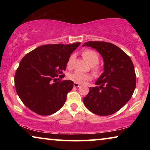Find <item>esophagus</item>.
<instances>
[{
    "instance_id": "34e87169",
    "label": "esophagus",
    "mask_w": 150,
    "mask_h": 150,
    "mask_svg": "<svg viewBox=\"0 0 150 150\" xmlns=\"http://www.w3.org/2000/svg\"><path fill=\"white\" fill-rule=\"evenodd\" d=\"M73 86H74V87L78 88V87H79V83H73Z\"/></svg>"
}]
</instances>
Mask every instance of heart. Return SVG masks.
<instances>
[{"mask_svg":"<svg viewBox=\"0 0 150 150\" xmlns=\"http://www.w3.org/2000/svg\"><path fill=\"white\" fill-rule=\"evenodd\" d=\"M83 57L84 59L87 61V62L89 63L91 65H95L97 64L99 60V57H98V54H96L95 52L91 50H86L83 52ZM73 56L69 58V61L67 62V66L68 67H70L71 65V62L73 59ZM93 69L95 71V73H97L98 71V69L97 67H94ZM69 79L73 81V82L80 83V84H83L87 82V81L91 80L92 79V75L90 73H83L80 71H74L69 75Z\"/></svg>","mask_w":150,"mask_h":150,"instance_id":"1","label":"heart"}]
</instances>
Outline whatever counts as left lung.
<instances>
[{
    "mask_svg": "<svg viewBox=\"0 0 150 150\" xmlns=\"http://www.w3.org/2000/svg\"><path fill=\"white\" fill-rule=\"evenodd\" d=\"M82 46L96 50L104 62V71L95 82L99 87H90L83 103L95 115H112L128 102L135 90L133 63L122 50L110 43L90 41Z\"/></svg>",
    "mask_w": 150,
    "mask_h": 150,
    "instance_id": "1",
    "label": "left lung"
}]
</instances>
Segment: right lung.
Returning a JSON list of instances; mask_svg holds the SVG:
<instances>
[{"label":"right lung","mask_w":150,"mask_h":150,"mask_svg":"<svg viewBox=\"0 0 150 150\" xmlns=\"http://www.w3.org/2000/svg\"><path fill=\"white\" fill-rule=\"evenodd\" d=\"M80 44L41 45L25 55L14 77L16 93L25 106L38 115L47 116L64 105L73 82L53 81L63 75L71 54Z\"/></svg>","instance_id":"obj_1"}]
</instances>
